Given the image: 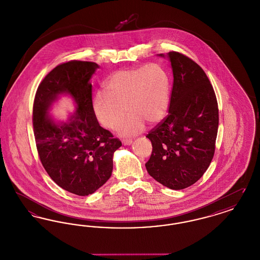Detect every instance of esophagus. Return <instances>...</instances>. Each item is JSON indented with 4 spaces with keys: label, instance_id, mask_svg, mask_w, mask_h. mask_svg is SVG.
Wrapping results in <instances>:
<instances>
[{
    "label": "esophagus",
    "instance_id": "esophagus-1",
    "mask_svg": "<svg viewBox=\"0 0 260 260\" xmlns=\"http://www.w3.org/2000/svg\"><path fill=\"white\" fill-rule=\"evenodd\" d=\"M122 142L124 145H131L133 143V140L132 139H123Z\"/></svg>",
    "mask_w": 260,
    "mask_h": 260
}]
</instances>
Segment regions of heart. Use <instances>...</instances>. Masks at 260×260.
Here are the masks:
<instances>
[{
    "instance_id": "obj_1",
    "label": "heart",
    "mask_w": 260,
    "mask_h": 260,
    "mask_svg": "<svg viewBox=\"0 0 260 260\" xmlns=\"http://www.w3.org/2000/svg\"><path fill=\"white\" fill-rule=\"evenodd\" d=\"M170 101V77L161 65L123 69L112 74L105 83V91L96 92L93 111L99 123L117 129L123 136L141 133L145 123L154 124L165 117Z\"/></svg>"
}]
</instances>
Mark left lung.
<instances>
[{
  "label": "left lung",
  "instance_id": "8db88e82",
  "mask_svg": "<svg viewBox=\"0 0 260 260\" xmlns=\"http://www.w3.org/2000/svg\"><path fill=\"white\" fill-rule=\"evenodd\" d=\"M168 57L173 74L169 114L146 136L153 149L145 167L162 185L181 190L197 182L213 158L218 106L208 76L196 62L176 51Z\"/></svg>",
  "mask_w": 260,
  "mask_h": 260
}]
</instances>
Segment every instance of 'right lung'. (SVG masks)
<instances>
[{
	"label": "right lung",
	"mask_w": 260,
	"mask_h": 260,
	"mask_svg": "<svg viewBox=\"0 0 260 260\" xmlns=\"http://www.w3.org/2000/svg\"><path fill=\"white\" fill-rule=\"evenodd\" d=\"M99 65L71 60L53 68L38 87L33 127L40 160L50 178L78 196L94 193L111 176L118 138L98 122L89 80ZM61 94L75 99L76 112L67 122L55 123L48 114Z\"/></svg>",
	"instance_id": "obj_1"
}]
</instances>
